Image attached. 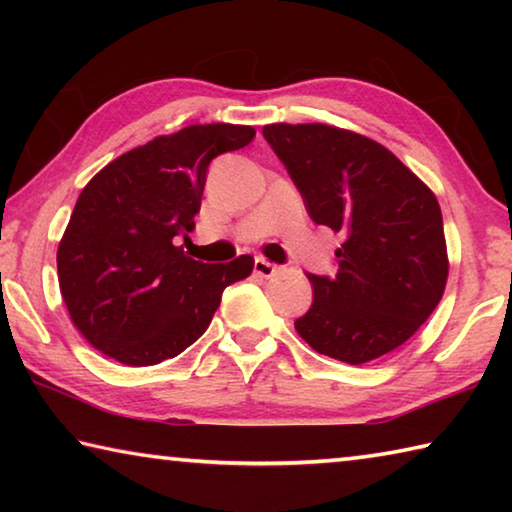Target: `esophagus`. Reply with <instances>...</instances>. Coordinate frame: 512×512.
I'll use <instances>...</instances> for the list:
<instances>
[{
  "mask_svg": "<svg viewBox=\"0 0 512 512\" xmlns=\"http://www.w3.org/2000/svg\"><path fill=\"white\" fill-rule=\"evenodd\" d=\"M255 273L262 277H273L277 273V264L268 262L264 257H255Z\"/></svg>",
  "mask_w": 512,
  "mask_h": 512,
  "instance_id": "1",
  "label": "esophagus"
}]
</instances>
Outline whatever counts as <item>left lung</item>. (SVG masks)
<instances>
[{
	"mask_svg": "<svg viewBox=\"0 0 512 512\" xmlns=\"http://www.w3.org/2000/svg\"><path fill=\"white\" fill-rule=\"evenodd\" d=\"M311 221L341 232L334 277L307 273L314 302L296 320L316 352L361 366L418 332L443 298L449 262L431 189L379 142L327 124H271Z\"/></svg>",
	"mask_w": 512,
	"mask_h": 512,
	"instance_id": "obj_1",
	"label": "left lung"
}]
</instances>
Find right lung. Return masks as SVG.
Wrapping results in <instances>:
<instances>
[{"instance_id": "right-lung-1", "label": "right lung", "mask_w": 512, "mask_h": 512, "mask_svg": "<svg viewBox=\"0 0 512 512\" xmlns=\"http://www.w3.org/2000/svg\"><path fill=\"white\" fill-rule=\"evenodd\" d=\"M253 126L196 124L119 155L76 201L58 246L60 293L92 348L126 366L178 357L212 323L221 293L253 273L189 257L207 167L253 142Z\"/></svg>"}]
</instances>
